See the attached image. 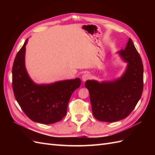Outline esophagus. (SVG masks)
<instances>
[{
	"label": "esophagus",
	"instance_id": "34e87169",
	"mask_svg": "<svg viewBox=\"0 0 155 155\" xmlns=\"http://www.w3.org/2000/svg\"><path fill=\"white\" fill-rule=\"evenodd\" d=\"M91 76V74H89L88 73L83 75V76H82V80H83V81L85 82V81L87 80V79H88L89 78H90Z\"/></svg>",
	"mask_w": 155,
	"mask_h": 155
}]
</instances>
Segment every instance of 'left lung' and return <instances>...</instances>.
I'll list each match as a JSON object with an SVG mask.
<instances>
[{
  "mask_svg": "<svg viewBox=\"0 0 155 155\" xmlns=\"http://www.w3.org/2000/svg\"><path fill=\"white\" fill-rule=\"evenodd\" d=\"M127 63L120 78L109 81L87 80L92 114L101 121L114 122L127 117L138 104L143 88V67L130 38L125 50L118 51Z\"/></svg>",
  "mask_w": 155,
  "mask_h": 155,
  "instance_id": "left-lung-1",
  "label": "left lung"
}]
</instances>
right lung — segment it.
Returning <instances> with one entry per match:
<instances>
[{"label":"right lung","mask_w":155,"mask_h":155,"mask_svg":"<svg viewBox=\"0 0 155 155\" xmlns=\"http://www.w3.org/2000/svg\"><path fill=\"white\" fill-rule=\"evenodd\" d=\"M26 39L14 60L12 86L14 96L26 115L39 124H51L67 114L70 98L80 87L79 78L50 84H37L31 80L25 67Z\"/></svg>","instance_id":"obj_1"}]
</instances>
